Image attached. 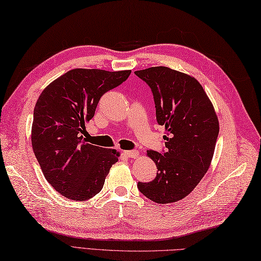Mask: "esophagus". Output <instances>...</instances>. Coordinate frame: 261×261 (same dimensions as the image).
Returning a JSON list of instances; mask_svg holds the SVG:
<instances>
[{
  "label": "esophagus",
  "instance_id": "34e87169",
  "mask_svg": "<svg viewBox=\"0 0 261 261\" xmlns=\"http://www.w3.org/2000/svg\"><path fill=\"white\" fill-rule=\"evenodd\" d=\"M123 153L129 158H137L138 156H139V151H137V150H125V151H123Z\"/></svg>",
  "mask_w": 261,
  "mask_h": 261
}]
</instances>
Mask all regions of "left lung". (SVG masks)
Listing matches in <instances>:
<instances>
[{
	"label": "left lung",
	"instance_id": "left-lung-1",
	"mask_svg": "<svg viewBox=\"0 0 261 261\" xmlns=\"http://www.w3.org/2000/svg\"><path fill=\"white\" fill-rule=\"evenodd\" d=\"M135 74L151 88L158 124L164 125L166 150H148L157 176L138 182L139 191L158 204L187 196L206 174L212 162L219 120L202 85L194 77L164 66Z\"/></svg>",
	"mask_w": 261,
	"mask_h": 261
}]
</instances>
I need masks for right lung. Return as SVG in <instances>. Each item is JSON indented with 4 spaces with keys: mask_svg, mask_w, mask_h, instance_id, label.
<instances>
[{
    "mask_svg": "<svg viewBox=\"0 0 261 261\" xmlns=\"http://www.w3.org/2000/svg\"><path fill=\"white\" fill-rule=\"evenodd\" d=\"M130 74L131 70L71 69L39 96L33 111L32 149L49 184L65 197L86 201L95 196L118 162V151L90 145L82 134L103 94Z\"/></svg>",
    "mask_w": 261,
    "mask_h": 261,
    "instance_id": "obj_1",
    "label": "right lung"
}]
</instances>
